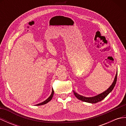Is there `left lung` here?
Here are the masks:
<instances>
[{"instance_id": "1", "label": "left lung", "mask_w": 126, "mask_h": 126, "mask_svg": "<svg viewBox=\"0 0 126 126\" xmlns=\"http://www.w3.org/2000/svg\"><path fill=\"white\" fill-rule=\"evenodd\" d=\"M117 73H116V74L115 75V79L114 81L113 82V83L111 84L108 89L104 91V92L98 95H96L95 96H94V97H85V96H83L82 95H80L76 93L75 92L73 91L74 94L75 96L79 99V100H81L83 102H86L88 103H96L98 102H100L102 101V100L105 98L107 96L109 93H110L113 89H114V88L115 87V85L116 84V81H117Z\"/></svg>"}]
</instances>
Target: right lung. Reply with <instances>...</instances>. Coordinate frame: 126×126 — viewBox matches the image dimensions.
<instances>
[{
  "instance_id": "add662e5",
  "label": "right lung",
  "mask_w": 126,
  "mask_h": 126,
  "mask_svg": "<svg viewBox=\"0 0 126 126\" xmlns=\"http://www.w3.org/2000/svg\"><path fill=\"white\" fill-rule=\"evenodd\" d=\"M53 94H54V91H53V89H52L51 94V95L49 96V97H48L45 101H43V102H42V103H39V104H36V106H41V105H43V104H46V103L49 102V101H50L51 100V99H52V97H53Z\"/></svg>"
}]
</instances>
